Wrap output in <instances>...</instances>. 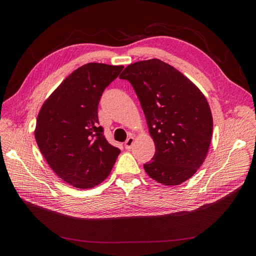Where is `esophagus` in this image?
Wrapping results in <instances>:
<instances>
[{
    "instance_id": "esophagus-1",
    "label": "esophagus",
    "mask_w": 256,
    "mask_h": 256,
    "mask_svg": "<svg viewBox=\"0 0 256 256\" xmlns=\"http://www.w3.org/2000/svg\"><path fill=\"white\" fill-rule=\"evenodd\" d=\"M134 136H129L127 140H126V142H125V148L126 150H130L131 146L134 145Z\"/></svg>"
}]
</instances>
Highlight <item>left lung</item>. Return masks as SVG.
Masks as SVG:
<instances>
[{
	"instance_id": "obj_1",
	"label": "left lung",
	"mask_w": 256,
	"mask_h": 256,
	"mask_svg": "<svg viewBox=\"0 0 256 256\" xmlns=\"http://www.w3.org/2000/svg\"><path fill=\"white\" fill-rule=\"evenodd\" d=\"M120 78L132 85L156 147L144 164L147 175L166 186L189 180L204 162L212 136V111L203 92L158 58L127 66Z\"/></svg>"
}]
</instances>
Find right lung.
<instances>
[{
	"label": "right lung",
	"mask_w": 256,
	"mask_h": 256,
	"mask_svg": "<svg viewBox=\"0 0 256 256\" xmlns=\"http://www.w3.org/2000/svg\"><path fill=\"white\" fill-rule=\"evenodd\" d=\"M124 66L85 64L69 74L38 113L35 138L60 178L78 189H90L109 176L120 150L106 140L99 126L102 92Z\"/></svg>",
	"instance_id": "obj_1"
}]
</instances>
